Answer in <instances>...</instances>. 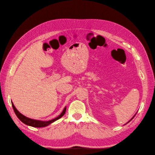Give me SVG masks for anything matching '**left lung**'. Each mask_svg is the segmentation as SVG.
Returning a JSON list of instances; mask_svg holds the SVG:
<instances>
[{"label":"left lung","instance_id":"8db88e82","mask_svg":"<svg viewBox=\"0 0 155 155\" xmlns=\"http://www.w3.org/2000/svg\"><path fill=\"white\" fill-rule=\"evenodd\" d=\"M134 117H133V118H134ZM133 118H132V119H133ZM132 119H131V120H132Z\"/></svg>","mask_w":155,"mask_h":155}]
</instances>
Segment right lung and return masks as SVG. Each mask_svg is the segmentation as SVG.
I'll return each instance as SVG.
<instances>
[{"instance_id": "right-lung-1", "label": "right lung", "mask_w": 155, "mask_h": 155, "mask_svg": "<svg viewBox=\"0 0 155 155\" xmlns=\"http://www.w3.org/2000/svg\"><path fill=\"white\" fill-rule=\"evenodd\" d=\"M12 106L13 108V110H14L15 113L16 115V117H17L23 123L29 125V126L33 127H44L47 126V125L50 124L52 123H53V122L59 119V118L63 116V115L66 113V109H67V108H64V109L63 110V111H62V113L60 115H59L58 117L54 118V119H52L51 120H48V121H41V120H33V119H31V118H29L28 117H26L25 116H24V115H22L21 113H20L19 112L16 110V108H15V107L14 106V104H13L12 103Z\"/></svg>"}]
</instances>
